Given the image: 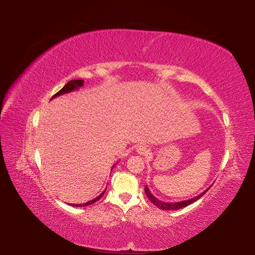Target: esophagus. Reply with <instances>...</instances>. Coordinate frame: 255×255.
<instances>
[{
    "label": "esophagus",
    "instance_id": "1",
    "mask_svg": "<svg viewBox=\"0 0 255 255\" xmlns=\"http://www.w3.org/2000/svg\"><path fill=\"white\" fill-rule=\"evenodd\" d=\"M136 151H137L138 154H140V155H144V154H146V153L149 152V149H148V146H146V145L140 144V145L137 146Z\"/></svg>",
    "mask_w": 255,
    "mask_h": 255
}]
</instances>
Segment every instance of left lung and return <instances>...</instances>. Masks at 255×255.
I'll return each mask as SVG.
<instances>
[{
	"instance_id": "1",
	"label": "left lung",
	"mask_w": 255,
	"mask_h": 255,
	"mask_svg": "<svg viewBox=\"0 0 255 255\" xmlns=\"http://www.w3.org/2000/svg\"><path fill=\"white\" fill-rule=\"evenodd\" d=\"M210 188H211V186L208 187L206 190H204L203 192H201V194H200V195H198V196H196V197H194V198H191V199L184 200V201H181V202H171V203H170V202L160 201V200H158L157 198L154 197V196L151 194V191L149 190V188H148V186H146V185H145V187H144V192H145L146 197L149 198L150 201H151L154 205L157 206L158 208H160V210H164V211H176V210H180V208H183V207H185V206H187V205H189V204H192L194 202H196L197 200H199L200 198H201Z\"/></svg>"
}]
</instances>
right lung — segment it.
<instances>
[{
    "mask_svg": "<svg viewBox=\"0 0 255 255\" xmlns=\"http://www.w3.org/2000/svg\"><path fill=\"white\" fill-rule=\"evenodd\" d=\"M83 85H84V81H83V80H72V81H70V82H68L63 88H61L58 92H56V94L51 98V100H52V99H55V98L58 97V96L68 94V92H72V91H74V90H78L80 87L83 86ZM115 165H116V164H115ZM114 167H115V166H114ZM105 190H106V189H105ZM105 190L102 192L101 195H99L97 198H95L94 200H91V201H88V202L83 203V204H70V205H72V206H78V207H79V206H86V205L95 203L96 201H98V200H100V199H101V198L103 197Z\"/></svg>",
    "mask_w": 255,
    "mask_h": 255,
    "instance_id": "obj_1",
    "label": "right lung"
}]
</instances>
